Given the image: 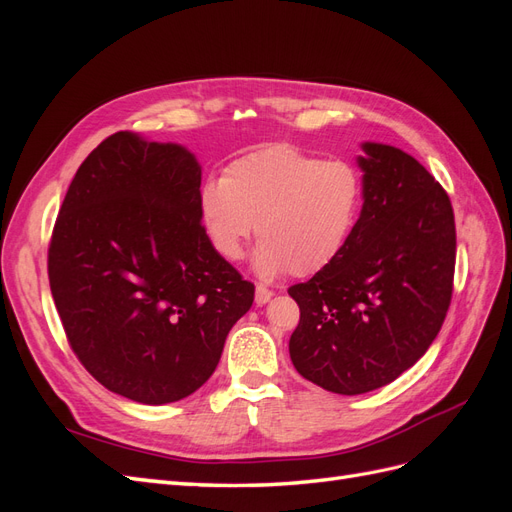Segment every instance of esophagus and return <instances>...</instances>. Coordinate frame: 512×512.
I'll list each match as a JSON object with an SVG mask.
<instances>
[{"mask_svg": "<svg viewBox=\"0 0 512 512\" xmlns=\"http://www.w3.org/2000/svg\"><path fill=\"white\" fill-rule=\"evenodd\" d=\"M271 297H273V290H269L267 286H262V284H258V286H256V305H265V303H269V301H271Z\"/></svg>", "mask_w": 512, "mask_h": 512, "instance_id": "esophagus-1", "label": "esophagus"}]
</instances>
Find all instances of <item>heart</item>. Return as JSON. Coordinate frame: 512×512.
I'll list each match as a JSON object with an SVG mask.
<instances>
[{
  "mask_svg": "<svg viewBox=\"0 0 512 512\" xmlns=\"http://www.w3.org/2000/svg\"><path fill=\"white\" fill-rule=\"evenodd\" d=\"M363 200L365 185L354 164L269 145L232 160L224 177L207 179L198 192V215L222 260L239 262L258 232V275L309 277L342 256Z\"/></svg>",
  "mask_w": 512,
  "mask_h": 512,
  "instance_id": "1",
  "label": "heart"
}]
</instances>
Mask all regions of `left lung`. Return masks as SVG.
<instances>
[{
	"label": "left lung",
	"mask_w": 512,
	"mask_h": 512,
	"mask_svg": "<svg viewBox=\"0 0 512 512\" xmlns=\"http://www.w3.org/2000/svg\"><path fill=\"white\" fill-rule=\"evenodd\" d=\"M361 147L359 226L331 267L288 288L301 309L292 365L339 395L376 391L421 359L440 333L455 275V215L442 185L406 151Z\"/></svg>",
	"instance_id": "obj_1"
}]
</instances>
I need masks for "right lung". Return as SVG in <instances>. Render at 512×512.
I'll return each mask as SVG.
<instances>
[{"label": "right lung", "mask_w": 512, "mask_h": 512, "mask_svg": "<svg viewBox=\"0 0 512 512\" xmlns=\"http://www.w3.org/2000/svg\"><path fill=\"white\" fill-rule=\"evenodd\" d=\"M194 153L134 132L108 136L76 170L49 247L68 342L108 391L162 406L220 363L254 284L211 250Z\"/></svg>", "instance_id": "add662e5"}]
</instances>
